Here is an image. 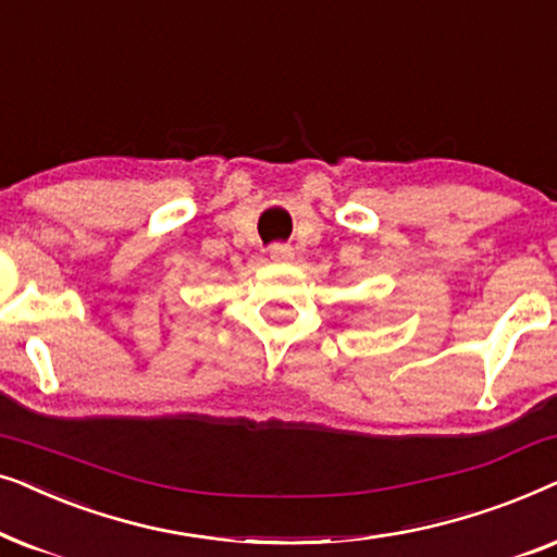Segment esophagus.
Segmentation results:
<instances>
[{
	"mask_svg": "<svg viewBox=\"0 0 557 557\" xmlns=\"http://www.w3.org/2000/svg\"><path fill=\"white\" fill-rule=\"evenodd\" d=\"M269 256H271V261H288V258L294 256V248L286 246V243H273V246L269 248Z\"/></svg>",
	"mask_w": 557,
	"mask_h": 557,
	"instance_id": "esophagus-1",
	"label": "esophagus"
}]
</instances>
